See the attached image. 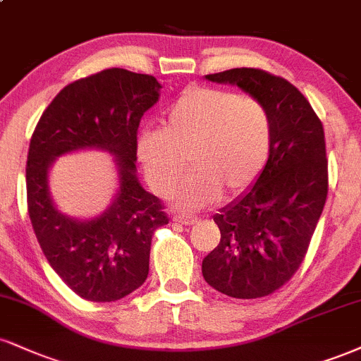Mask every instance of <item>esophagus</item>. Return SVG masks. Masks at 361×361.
<instances>
[{"label": "esophagus", "mask_w": 361, "mask_h": 361, "mask_svg": "<svg viewBox=\"0 0 361 361\" xmlns=\"http://www.w3.org/2000/svg\"><path fill=\"white\" fill-rule=\"evenodd\" d=\"M173 222L175 224H180V225H193L198 222L197 216H192V215H175L173 216Z\"/></svg>", "instance_id": "esophagus-1"}]
</instances>
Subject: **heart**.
Instances as JSON below:
<instances>
[{
  "instance_id": "heart-1",
  "label": "heart",
  "mask_w": 361,
  "mask_h": 361,
  "mask_svg": "<svg viewBox=\"0 0 361 361\" xmlns=\"http://www.w3.org/2000/svg\"><path fill=\"white\" fill-rule=\"evenodd\" d=\"M272 128L257 99L214 87H192L163 119L161 131L137 141V158L156 193L175 192L176 207L200 210L225 195H238L257 180L271 153Z\"/></svg>"
}]
</instances>
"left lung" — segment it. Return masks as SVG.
<instances>
[{
    "label": "left lung",
    "mask_w": 361,
    "mask_h": 361,
    "mask_svg": "<svg viewBox=\"0 0 361 361\" xmlns=\"http://www.w3.org/2000/svg\"><path fill=\"white\" fill-rule=\"evenodd\" d=\"M237 85L266 107L272 142L257 180L220 210V242L203 259L212 288L237 299L272 294L305 259L328 195L324 131L307 99L282 77L259 68L205 75Z\"/></svg>",
    "instance_id": "obj_1"
}]
</instances>
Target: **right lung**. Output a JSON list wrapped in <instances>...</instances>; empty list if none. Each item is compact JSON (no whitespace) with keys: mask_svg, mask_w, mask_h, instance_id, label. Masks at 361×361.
<instances>
[{"mask_svg":"<svg viewBox=\"0 0 361 361\" xmlns=\"http://www.w3.org/2000/svg\"><path fill=\"white\" fill-rule=\"evenodd\" d=\"M159 89L153 75L124 68L72 82L43 111L30 141L27 198L35 235L51 269L87 301H117L141 288L154 230L169 222L136 169L139 123ZM82 149L114 155L120 180L111 205L85 221L62 214L48 186L56 158Z\"/></svg>","mask_w":361,"mask_h":361,"instance_id":"right-lung-1","label":"right lung"}]
</instances>
